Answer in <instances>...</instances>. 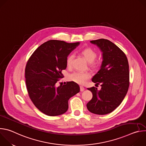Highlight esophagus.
<instances>
[{
    "label": "esophagus",
    "mask_w": 146,
    "mask_h": 146,
    "mask_svg": "<svg viewBox=\"0 0 146 146\" xmlns=\"http://www.w3.org/2000/svg\"><path fill=\"white\" fill-rule=\"evenodd\" d=\"M84 90H85V88H84V87L80 86V91L82 92V91H84Z\"/></svg>",
    "instance_id": "1"
}]
</instances>
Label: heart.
<instances>
[{
  "mask_svg": "<svg viewBox=\"0 0 146 146\" xmlns=\"http://www.w3.org/2000/svg\"><path fill=\"white\" fill-rule=\"evenodd\" d=\"M81 54L84 58V59L89 63L92 68H98L99 65L98 62H95L94 60L96 57V52L91 48H85L80 51ZM74 58L73 54H70L66 58V65L70 67L72 65V60ZM90 75L87 72H74L70 74L69 76V79L79 84H84L86 81L89 79Z\"/></svg>",
  "mask_w": 146,
  "mask_h": 146,
  "instance_id": "obj_1",
  "label": "heart"
}]
</instances>
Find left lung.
<instances>
[{"mask_svg":"<svg viewBox=\"0 0 146 146\" xmlns=\"http://www.w3.org/2000/svg\"><path fill=\"white\" fill-rule=\"evenodd\" d=\"M90 42L102 52L100 69L92 78L102 88L99 91L95 87L87 88L93 96L87 108L92 113L105 115L119 106L127 95L129 86L128 61L124 52L109 40L100 38Z\"/></svg>","mask_w":146,"mask_h":146,"instance_id":"obj_1","label":"left lung"}]
</instances>
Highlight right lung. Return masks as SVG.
Returning a JSON list of instances; mask_svg holds the SVG:
<instances>
[{"mask_svg":"<svg viewBox=\"0 0 146 146\" xmlns=\"http://www.w3.org/2000/svg\"><path fill=\"white\" fill-rule=\"evenodd\" d=\"M79 42L68 43L51 40L39 46L29 58L25 68L27 91L35 106L49 116L59 115L68 109L69 99L80 92L74 81L56 86L62 71L66 67V58Z\"/></svg>","mask_w":146,"mask_h":146,"instance_id":"add662e5","label":"right lung"}]
</instances>
